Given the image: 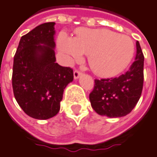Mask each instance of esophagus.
<instances>
[{"mask_svg":"<svg viewBox=\"0 0 157 157\" xmlns=\"http://www.w3.org/2000/svg\"><path fill=\"white\" fill-rule=\"evenodd\" d=\"M81 72L80 71H78V70H75L74 72H73V76H74V78L77 79V78H78L79 77L81 76Z\"/></svg>","mask_w":157,"mask_h":157,"instance_id":"obj_1","label":"esophagus"}]
</instances>
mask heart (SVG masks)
Segmentation results:
<instances>
[{
  "mask_svg": "<svg viewBox=\"0 0 157 157\" xmlns=\"http://www.w3.org/2000/svg\"><path fill=\"white\" fill-rule=\"evenodd\" d=\"M58 45L67 61L79 60L89 54L90 67L101 76H113L122 72L134 54V44L129 36L107 29L81 30L76 37L61 32Z\"/></svg>",
  "mask_w": 157,
  "mask_h": 157,
  "instance_id": "b5f03b06",
  "label": "heart"
}]
</instances>
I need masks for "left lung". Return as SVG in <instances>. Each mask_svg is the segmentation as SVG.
I'll use <instances>...</instances> for the list:
<instances>
[{
    "label": "left lung",
    "mask_w": 157,
    "mask_h": 157,
    "mask_svg": "<svg viewBox=\"0 0 157 157\" xmlns=\"http://www.w3.org/2000/svg\"><path fill=\"white\" fill-rule=\"evenodd\" d=\"M136 46V58L127 72L116 78L95 79L89 97L91 107L98 114L122 117L138 103L144 85V56L138 41Z\"/></svg>",
    "instance_id": "8db88e82"
}]
</instances>
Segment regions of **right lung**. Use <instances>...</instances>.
I'll list each match as a JSON object with an SVG mask.
<instances>
[{
  "label": "right lung",
  "instance_id": "obj_1",
  "mask_svg": "<svg viewBox=\"0 0 157 157\" xmlns=\"http://www.w3.org/2000/svg\"><path fill=\"white\" fill-rule=\"evenodd\" d=\"M55 22L42 24L21 36L13 58L12 85L16 101L30 117L47 120L60 111L72 68L56 62Z\"/></svg>",
  "mask_w": 157,
  "mask_h": 157
}]
</instances>
